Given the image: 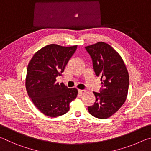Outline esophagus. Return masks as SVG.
Instances as JSON below:
<instances>
[{"instance_id":"34e87169","label":"esophagus","mask_w":151,"mask_h":151,"mask_svg":"<svg viewBox=\"0 0 151 151\" xmlns=\"http://www.w3.org/2000/svg\"><path fill=\"white\" fill-rule=\"evenodd\" d=\"M78 93L81 95H83V94H85L86 93V91L85 90H78Z\"/></svg>"}]
</instances>
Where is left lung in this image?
<instances>
[{
    "label": "left lung",
    "mask_w": 151,
    "mask_h": 151,
    "mask_svg": "<svg viewBox=\"0 0 151 151\" xmlns=\"http://www.w3.org/2000/svg\"><path fill=\"white\" fill-rule=\"evenodd\" d=\"M92 58L94 73L101 76L102 90L94 92L95 103L88 107L91 115L106 119L119 111L126 101L129 75L121 56L111 45L103 42L85 47Z\"/></svg>",
    "instance_id": "left-lung-1"
}]
</instances>
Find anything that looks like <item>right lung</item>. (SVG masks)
<instances>
[{
  "instance_id": "right-lung-1",
  "label": "right lung",
  "mask_w": 151,
  "mask_h": 151,
  "mask_svg": "<svg viewBox=\"0 0 151 151\" xmlns=\"http://www.w3.org/2000/svg\"><path fill=\"white\" fill-rule=\"evenodd\" d=\"M77 45L45 46L35 53L28 65L25 86L28 95L39 111L50 117H57L69 111V104L76 99L78 90L56 83Z\"/></svg>"
}]
</instances>
